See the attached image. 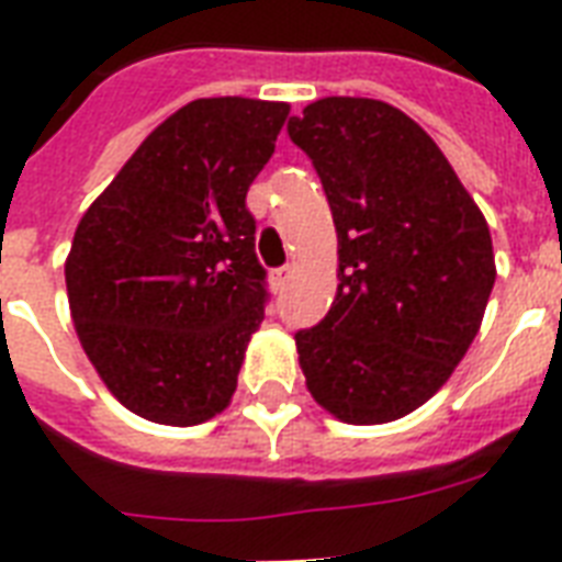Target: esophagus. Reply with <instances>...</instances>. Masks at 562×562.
<instances>
[{"mask_svg": "<svg viewBox=\"0 0 562 562\" xmlns=\"http://www.w3.org/2000/svg\"><path fill=\"white\" fill-rule=\"evenodd\" d=\"M291 277H294V268H291V265H285V268H280V271H273V282H277V285L291 282Z\"/></svg>", "mask_w": 562, "mask_h": 562, "instance_id": "esophagus-1", "label": "esophagus"}]
</instances>
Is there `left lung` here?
<instances>
[{"mask_svg": "<svg viewBox=\"0 0 562 562\" xmlns=\"http://www.w3.org/2000/svg\"><path fill=\"white\" fill-rule=\"evenodd\" d=\"M338 233L329 315L297 333L308 393L335 419L382 426L435 396L479 335L496 254L446 154L387 101L329 95L289 122Z\"/></svg>", "mask_w": 562, "mask_h": 562, "instance_id": "8db88e82", "label": "left lung"}]
</instances>
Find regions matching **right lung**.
Returning <instances> with one entry per match:
<instances>
[{
	"label": "right lung",
	"mask_w": 562,
	"mask_h": 562,
	"mask_svg": "<svg viewBox=\"0 0 562 562\" xmlns=\"http://www.w3.org/2000/svg\"><path fill=\"white\" fill-rule=\"evenodd\" d=\"M289 110L241 95L189 101L78 221L64 265L75 333L139 417L198 426L236 393L265 306L245 198Z\"/></svg>",
	"instance_id": "right-lung-1"
}]
</instances>
